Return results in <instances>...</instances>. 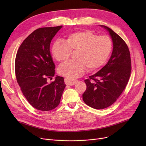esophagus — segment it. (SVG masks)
<instances>
[{
	"instance_id": "esophagus-1",
	"label": "esophagus",
	"mask_w": 146,
	"mask_h": 146,
	"mask_svg": "<svg viewBox=\"0 0 146 146\" xmlns=\"http://www.w3.org/2000/svg\"><path fill=\"white\" fill-rule=\"evenodd\" d=\"M77 82H78V80L72 79V78H67L64 79V82L66 84V85H68V86H73L75 85L76 83Z\"/></svg>"
}]
</instances>
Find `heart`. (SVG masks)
I'll return each mask as SVG.
<instances>
[{"mask_svg": "<svg viewBox=\"0 0 146 146\" xmlns=\"http://www.w3.org/2000/svg\"><path fill=\"white\" fill-rule=\"evenodd\" d=\"M112 48L111 38L105 35L98 36L90 30L72 33L63 40L54 42L52 55L58 62L67 60L70 51H77L76 60H69L61 65L59 73L69 78H78L85 72L87 67L94 70L102 66L108 58Z\"/></svg>", "mask_w": 146, "mask_h": 146, "instance_id": "heart-1", "label": "heart"}]
</instances>
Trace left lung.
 Segmentation results:
<instances>
[{"label":"left lung","mask_w":146,"mask_h":146,"mask_svg":"<svg viewBox=\"0 0 146 146\" xmlns=\"http://www.w3.org/2000/svg\"><path fill=\"white\" fill-rule=\"evenodd\" d=\"M113 42L112 55L106 64L89 79L85 80L86 91L83 100L86 105L102 110L112 105L125 88L131 71V57L125 41L114 31L104 25Z\"/></svg>","instance_id":"obj_1"}]
</instances>
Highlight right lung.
<instances>
[{
	"instance_id": "1",
	"label": "right lung",
	"mask_w": 146,
	"mask_h": 146,
	"mask_svg": "<svg viewBox=\"0 0 146 146\" xmlns=\"http://www.w3.org/2000/svg\"><path fill=\"white\" fill-rule=\"evenodd\" d=\"M63 26L35 30L19 47L15 58V74L23 95L34 108L42 111L56 108L60 102L66 84L55 74L50 47L52 38Z\"/></svg>"
}]
</instances>
